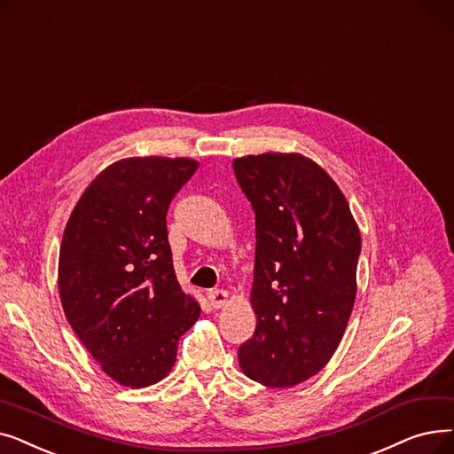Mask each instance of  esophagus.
<instances>
[{"instance_id":"1","label":"esophagus","mask_w":454,"mask_h":454,"mask_svg":"<svg viewBox=\"0 0 454 454\" xmlns=\"http://www.w3.org/2000/svg\"><path fill=\"white\" fill-rule=\"evenodd\" d=\"M227 292L225 290H212L208 292V301L214 309H222L227 303Z\"/></svg>"}]
</instances>
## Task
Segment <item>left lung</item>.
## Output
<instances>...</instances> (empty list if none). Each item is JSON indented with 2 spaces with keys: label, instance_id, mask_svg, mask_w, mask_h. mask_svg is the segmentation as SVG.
Returning a JSON list of instances; mask_svg holds the SVG:
<instances>
[{
  "label": "left lung",
  "instance_id": "8db88e82",
  "mask_svg": "<svg viewBox=\"0 0 454 454\" xmlns=\"http://www.w3.org/2000/svg\"><path fill=\"white\" fill-rule=\"evenodd\" d=\"M232 168L256 227V327L239 362L249 379L290 387L325 368L341 341L356 295L360 231L338 184L303 155H247Z\"/></svg>",
  "mask_w": 454,
  "mask_h": 454
}]
</instances>
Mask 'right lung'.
<instances>
[{
  "mask_svg": "<svg viewBox=\"0 0 454 454\" xmlns=\"http://www.w3.org/2000/svg\"><path fill=\"white\" fill-rule=\"evenodd\" d=\"M192 159L133 157L82 192L62 234L60 303L77 338L121 386L162 380L200 305L181 290L168 242L171 200L193 176Z\"/></svg>",
  "mask_w": 454,
  "mask_h": 454,
  "instance_id": "right-lung-1",
  "label": "right lung"
}]
</instances>
